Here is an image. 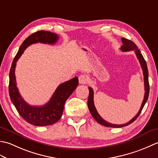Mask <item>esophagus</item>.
I'll list each match as a JSON object with an SVG mask.
<instances>
[{"label":"esophagus","mask_w":158,"mask_h":158,"mask_svg":"<svg viewBox=\"0 0 158 158\" xmlns=\"http://www.w3.org/2000/svg\"><path fill=\"white\" fill-rule=\"evenodd\" d=\"M79 83H81V84H85V83L88 81V78H87V77L84 75H80L79 77Z\"/></svg>","instance_id":"esophagus-1"}]
</instances>
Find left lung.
I'll list each match as a JSON object with an SVG mask.
<instances>
[{
  "label": "left lung",
  "mask_w": 158,
  "mask_h": 158,
  "mask_svg": "<svg viewBox=\"0 0 158 158\" xmlns=\"http://www.w3.org/2000/svg\"><path fill=\"white\" fill-rule=\"evenodd\" d=\"M122 41L123 45L121 47V50L122 52H129V51H132V50H134L135 51L136 56L138 58L140 64V66L142 67L143 71V75H144V83H145V96H144V99L143 101L142 102L141 106H140V109L139 110V111L137 113V115H136L135 117H134L133 118L129 121L128 122L125 123V124H120V125H117V124H113L109 123L106 121L104 120L101 116H100L98 111L95 107L94 105V91L92 88H88L89 89V97H88V106L89 110L90 111V113L92 114V117H94L97 122L100 123V125H102L106 127H122L123 126H128L129 124L132 123V122H135L136 119L140 115V113H141L142 110L143 109L144 106H145V103L147 102V99H148L149 97V74H148V69H147V63L145 62V59H144L143 55L140 53V52L139 51V49H138V47L136 45V44L134 42H132L130 40H128L125 38H122Z\"/></svg>",
  "instance_id": "obj_1"
}]
</instances>
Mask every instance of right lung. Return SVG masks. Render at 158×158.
Segmentation results:
<instances>
[{"mask_svg": "<svg viewBox=\"0 0 158 158\" xmlns=\"http://www.w3.org/2000/svg\"><path fill=\"white\" fill-rule=\"evenodd\" d=\"M58 40V35L51 32L41 31L33 33L25 39L15 56L9 73V92L11 100L22 118L36 126H50L61 118L66 100L79 84L77 77L61 84L56 89L49 101L43 106H31L24 101L17 88L15 75L16 62L24 50L34 43L53 45Z\"/></svg>", "mask_w": 158, "mask_h": 158, "instance_id": "right-lung-1", "label": "right lung"}]
</instances>
